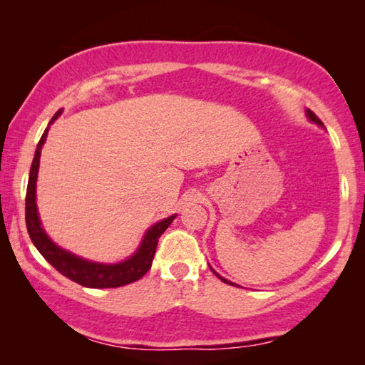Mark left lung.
I'll return each mask as SVG.
<instances>
[{"label": "left lung", "mask_w": 365, "mask_h": 365, "mask_svg": "<svg viewBox=\"0 0 365 365\" xmlns=\"http://www.w3.org/2000/svg\"><path fill=\"white\" fill-rule=\"evenodd\" d=\"M306 114H307V117H309V120L316 122V123H317V125H320V127H324V123H322V120H320V119H319V117H317L316 114H314L311 109H307V110H306ZM212 272H214V270H212ZM214 274H215V272H214ZM215 275H217V277H219V279H220L222 282H224V283H228V285H235V283H232V282H228V280H225V279H224V277H220L219 274H215ZM235 287H237V285H235Z\"/></svg>", "instance_id": "1"}]
</instances>
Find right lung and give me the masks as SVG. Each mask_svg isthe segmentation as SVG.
<instances>
[{
  "label": "right lung",
  "mask_w": 365,
  "mask_h": 365,
  "mask_svg": "<svg viewBox=\"0 0 365 365\" xmlns=\"http://www.w3.org/2000/svg\"><path fill=\"white\" fill-rule=\"evenodd\" d=\"M59 115H61V110H58V113L53 115V119L48 123L46 130L43 132L38 145H36L32 168H30L27 195H26V224H27L30 240H32L35 248L40 251V255L45 257L46 261L59 272V274H63L64 277H67V279H71L72 282H76L82 287L117 288V287L128 285V283L132 282H137L151 269L154 252H156V246H158V240L160 235L165 232V228L172 224V220L175 219L177 214L158 222V224H154L150 230L145 233V237L141 240L137 252L123 262H117V264L91 262V261H86V259L72 255L69 251H64L63 248H59L58 245H54L51 240L48 238V235L41 227L38 211H36L35 193H36V175H38L41 148L46 141L49 125H51Z\"/></svg>",
  "instance_id": "right-lung-1"
}]
</instances>
